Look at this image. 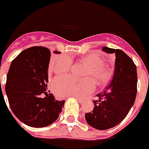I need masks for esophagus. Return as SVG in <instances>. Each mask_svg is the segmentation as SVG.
I'll list each match as a JSON object with an SVG mask.
<instances>
[{"instance_id": "1", "label": "esophagus", "mask_w": 149, "mask_h": 149, "mask_svg": "<svg viewBox=\"0 0 149 149\" xmlns=\"http://www.w3.org/2000/svg\"><path fill=\"white\" fill-rule=\"evenodd\" d=\"M75 99L78 100V101L79 102H83L84 101V99H82V98H79V97H75Z\"/></svg>"}]
</instances>
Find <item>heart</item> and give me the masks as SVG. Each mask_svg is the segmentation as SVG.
Returning a JSON list of instances; mask_svg holds the SVG:
<instances>
[{"label":"heart","mask_w":149,"mask_h":149,"mask_svg":"<svg viewBox=\"0 0 149 149\" xmlns=\"http://www.w3.org/2000/svg\"><path fill=\"white\" fill-rule=\"evenodd\" d=\"M82 62L88 65L84 76L86 78L77 79L71 76L58 77L52 83V88L59 96L84 97L95 89V79L97 83L103 84L108 81L110 72L104 65V60L95 53L87 54L81 58ZM72 66V60L68 56L58 58L54 65V71L58 74L68 73Z\"/></svg>","instance_id":"obj_1"}]
</instances>
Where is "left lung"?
I'll list each match as a JSON object with an SVG mask.
<instances>
[{
  "mask_svg": "<svg viewBox=\"0 0 149 149\" xmlns=\"http://www.w3.org/2000/svg\"><path fill=\"white\" fill-rule=\"evenodd\" d=\"M102 51L115 55L112 80L98 98L94 108L86 113L87 123L97 130H106L122 122L135 103L137 94V70L135 63L122 50L102 47Z\"/></svg>",
  "mask_w": 149,
  "mask_h": 149,
  "instance_id": "1",
  "label": "left lung"
}]
</instances>
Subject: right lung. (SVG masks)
I'll list each match as a JSON object with an SVG mask.
<instances>
[{
    "label": "right lung",
    "mask_w": 149,
    "mask_h": 149,
    "mask_svg": "<svg viewBox=\"0 0 149 149\" xmlns=\"http://www.w3.org/2000/svg\"><path fill=\"white\" fill-rule=\"evenodd\" d=\"M50 56L49 50L44 47L24 50L11 62L7 75L5 91L10 108L21 122L30 127L52 125L64 108L65 100H56L47 91Z\"/></svg>",
    "instance_id": "1"
}]
</instances>
